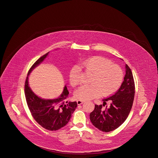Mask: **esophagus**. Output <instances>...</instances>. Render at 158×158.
<instances>
[{
  "instance_id": "obj_1",
  "label": "esophagus",
  "mask_w": 158,
  "mask_h": 158,
  "mask_svg": "<svg viewBox=\"0 0 158 158\" xmlns=\"http://www.w3.org/2000/svg\"><path fill=\"white\" fill-rule=\"evenodd\" d=\"M83 103H84V102L82 101H80V100H77V104L78 105H82Z\"/></svg>"
}]
</instances>
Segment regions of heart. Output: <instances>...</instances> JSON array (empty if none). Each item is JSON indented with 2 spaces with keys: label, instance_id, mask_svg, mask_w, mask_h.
<instances>
[{
  "label": "heart",
  "instance_id": "b5f03b06",
  "mask_svg": "<svg viewBox=\"0 0 158 158\" xmlns=\"http://www.w3.org/2000/svg\"><path fill=\"white\" fill-rule=\"evenodd\" d=\"M81 68L93 73L90 85H83L75 92L76 99L85 101L114 94L120 87L123 80V72L120 67L112 64L106 59L99 56L89 57L79 64ZM70 84L76 86L79 82V68L77 66L70 70Z\"/></svg>",
  "mask_w": 158,
  "mask_h": 158
}]
</instances>
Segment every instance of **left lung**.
<instances>
[{"instance_id":"obj_1","label":"left lung","mask_w":158,"mask_h":158,"mask_svg":"<svg viewBox=\"0 0 158 158\" xmlns=\"http://www.w3.org/2000/svg\"><path fill=\"white\" fill-rule=\"evenodd\" d=\"M125 68L126 74L119 89L113 95L102 99L103 106L109 101L110 105L103 109L102 105H95V109L90 114L92 124L102 132H110L119 127L126 120L132 107L134 80L129 67L125 64Z\"/></svg>"}]
</instances>
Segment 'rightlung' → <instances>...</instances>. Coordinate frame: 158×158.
I'll return each mask as SVG.
<instances>
[{"label":"right lung","mask_w":158,"mask_h":158,"mask_svg":"<svg viewBox=\"0 0 158 158\" xmlns=\"http://www.w3.org/2000/svg\"><path fill=\"white\" fill-rule=\"evenodd\" d=\"M48 52L33 64L26 77L25 93L27 106L32 116L38 123L49 131H56L69 121L77 107L76 102H68L69 91L65 85L60 95L55 99H44L36 95L29 85V76L32 70L44 62Z\"/></svg>","instance_id":"1"}]
</instances>
